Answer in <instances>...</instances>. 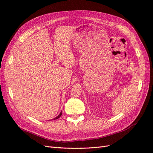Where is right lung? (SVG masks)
Wrapping results in <instances>:
<instances>
[{
  "instance_id": "1",
  "label": "right lung",
  "mask_w": 153,
  "mask_h": 153,
  "mask_svg": "<svg viewBox=\"0 0 153 153\" xmlns=\"http://www.w3.org/2000/svg\"><path fill=\"white\" fill-rule=\"evenodd\" d=\"M61 115H62V112H61V113H60V114L58 115V116L57 117H55V118H54L53 119H59L60 117H61Z\"/></svg>"
}]
</instances>
